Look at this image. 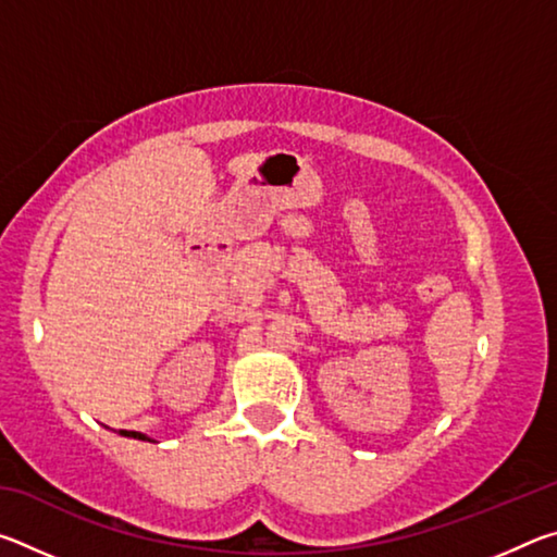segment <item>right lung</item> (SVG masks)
<instances>
[{
	"mask_svg": "<svg viewBox=\"0 0 557 557\" xmlns=\"http://www.w3.org/2000/svg\"><path fill=\"white\" fill-rule=\"evenodd\" d=\"M122 435H127V437H137V440H147L145 435H139V432H127V430H120Z\"/></svg>",
	"mask_w": 557,
	"mask_h": 557,
	"instance_id": "obj_1",
	"label": "right lung"
}]
</instances>
